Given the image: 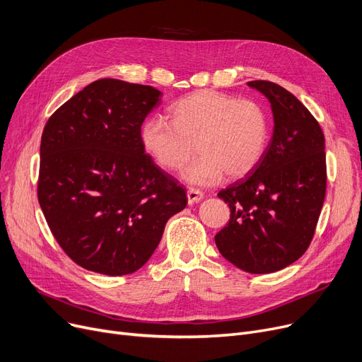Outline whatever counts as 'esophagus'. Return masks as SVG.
<instances>
[{
    "label": "esophagus",
    "mask_w": 362,
    "mask_h": 362,
    "mask_svg": "<svg viewBox=\"0 0 362 362\" xmlns=\"http://www.w3.org/2000/svg\"><path fill=\"white\" fill-rule=\"evenodd\" d=\"M203 197H204L203 192L196 190V188H188V190H187V199H188V203H190V204L203 200Z\"/></svg>",
    "instance_id": "1"
}]
</instances>
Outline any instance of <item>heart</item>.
Masks as SVG:
<instances>
[{
    "label": "heart",
    "mask_w": 362,
    "mask_h": 362,
    "mask_svg": "<svg viewBox=\"0 0 362 362\" xmlns=\"http://www.w3.org/2000/svg\"><path fill=\"white\" fill-rule=\"evenodd\" d=\"M170 122L150 117L141 127L146 151L160 168L182 166L184 178L197 185L219 181L223 174L246 177L262 160L269 140V117L259 103L202 90L178 100L169 110Z\"/></svg>",
    "instance_id": "1"
}]
</instances>
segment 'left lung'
<instances>
[{
    "label": "left lung",
    "instance_id": "obj_1",
    "mask_svg": "<svg viewBox=\"0 0 362 362\" xmlns=\"http://www.w3.org/2000/svg\"><path fill=\"white\" fill-rule=\"evenodd\" d=\"M247 85L269 100L274 134L259 165L218 193L231 215L215 243L237 268L269 274L298 261L311 245L325 197V140L293 94L269 81Z\"/></svg>",
    "mask_w": 362,
    "mask_h": 362
}]
</instances>
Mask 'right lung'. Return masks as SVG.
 Masks as SVG:
<instances>
[{"label":"right lung","instance_id":"right-lung-1","mask_svg":"<svg viewBox=\"0 0 362 362\" xmlns=\"http://www.w3.org/2000/svg\"><path fill=\"white\" fill-rule=\"evenodd\" d=\"M160 95L150 85L98 79L47 120L38 202L60 247L85 269L113 277L140 269L166 221L185 208L184 188L141 141Z\"/></svg>","mask_w":362,"mask_h":362}]
</instances>
